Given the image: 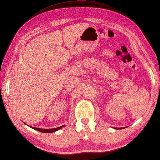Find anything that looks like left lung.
I'll use <instances>...</instances> for the list:
<instances>
[{"label": "left lung", "instance_id": "8db88e82", "mask_svg": "<svg viewBox=\"0 0 160 160\" xmlns=\"http://www.w3.org/2000/svg\"><path fill=\"white\" fill-rule=\"evenodd\" d=\"M124 128H114V129H122Z\"/></svg>", "mask_w": 160, "mask_h": 160}]
</instances>
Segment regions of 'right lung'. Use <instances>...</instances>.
I'll list each match as a JSON object with an SVG mask.
<instances>
[{"label": "right lung", "instance_id": "obj_1", "mask_svg": "<svg viewBox=\"0 0 160 160\" xmlns=\"http://www.w3.org/2000/svg\"><path fill=\"white\" fill-rule=\"evenodd\" d=\"M65 127V125H63L62 126H60V127L56 128H52V129H42V128H34V127H30L32 128L33 129H35L37 131H39L40 132H43V133H52L54 132H57L59 129H61L62 128Z\"/></svg>", "mask_w": 160, "mask_h": 160}]
</instances>
